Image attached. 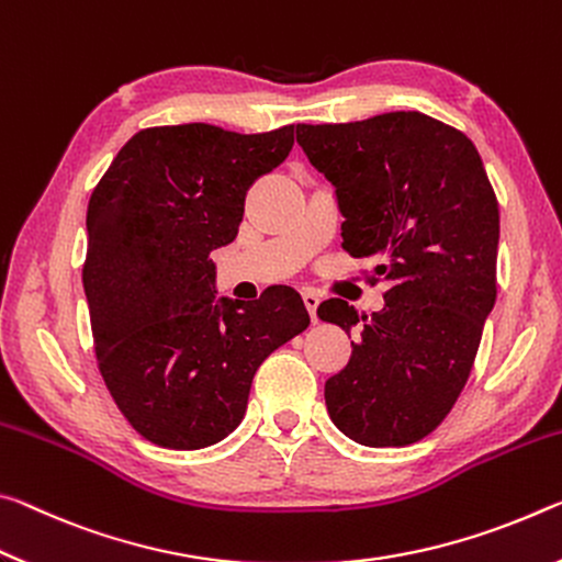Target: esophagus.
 <instances>
[{
  "label": "esophagus",
  "instance_id": "esophagus-1",
  "mask_svg": "<svg viewBox=\"0 0 562 562\" xmlns=\"http://www.w3.org/2000/svg\"><path fill=\"white\" fill-rule=\"evenodd\" d=\"M303 303H306V308H308V314H311V321H316L318 316H316V311H318V303H321V293L318 291H314V289H303Z\"/></svg>",
  "mask_w": 562,
  "mask_h": 562
}]
</instances>
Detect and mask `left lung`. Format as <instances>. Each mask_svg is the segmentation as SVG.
Masks as SVG:
<instances>
[{
  "instance_id": "1",
  "label": "left lung",
  "mask_w": 562,
  "mask_h": 562,
  "mask_svg": "<svg viewBox=\"0 0 562 562\" xmlns=\"http://www.w3.org/2000/svg\"><path fill=\"white\" fill-rule=\"evenodd\" d=\"M296 142L336 187L344 248L389 281L379 314L328 299L318 316L361 338L326 381L330 420L356 443L411 446L443 423L471 375L498 296L501 216L481 154L420 112L299 124Z\"/></svg>"
}]
</instances>
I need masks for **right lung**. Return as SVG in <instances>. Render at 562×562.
Masks as SVG:
<instances>
[{
  "label": "right lung",
  "mask_w": 562,
  "mask_h": 562,
  "mask_svg": "<svg viewBox=\"0 0 562 562\" xmlns=\"http://www.w3.org/2000/svg\"><path fill=\"white\" fill-rule=\"evenodd\" d=\"M293 124L236 134L142 128L91 191L81 269L101 379L136 434L173 450L241 423L256 368L311 324L299 291L214 296L211 251L232 244L246 191L286 159Z\"/></svg>",
  "instance_id": "1"
}]
</instances>
